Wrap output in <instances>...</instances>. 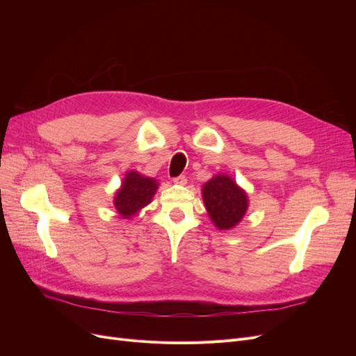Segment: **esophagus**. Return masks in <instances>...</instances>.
Wrapping results in <instances>:
<instances>
[{
	"label": "esophagus",
	"instance_id": "esophagus-1",
	"mask_svg": "<svg viewBox=\"0 0 356 356\" xmlns=\"http://www.w3.org/2000/svg\"><path fill=\"white\" fill-rule=\"evenodd\" d=\"M173 183L180 184V186H184L186 183H188V179H186V176H177V177L173 179Z\"/></svg>",
	"mask_w": 356,
	"mask_h": 356
}]
</instances>
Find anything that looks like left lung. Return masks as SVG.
I'll list each match as a JSON object with an SVG mask.
<instances>
[{"label":"left lung","mask_w":356,"mask_h":356,"mask_svg":"<svg viewBox=\"0 0 356 356\" xmlns=\"http://www.w3.org/2000/svg\"><path fill=\"white\" fill-rule=\"evenodd\" d=\"M203 200L211 219L219 229H231L245 215L248 200L245 192L228 176H215L204 183Z\"/></svg>","instance_id":"left-lung-1"}]
</instances>
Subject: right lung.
<instances>
[{
	"label": "right lung",
	"mask_w": 356,
	"mask_h": 356,
	"mask_svg": "<svg viewBox=\"0 0 356 356\" xmlns=\"http://www.w3.org/2000/svg\"><path fill=\"white\" fill-rule=\"evenodd\" d=\"M157 191L154 179L144 177L137 172H129L124 179L122 188L117 192L115 208L124 218H131L145 204L152 202Z\"/></svg>",
	"instance_id": "1"
}]
</instances>
